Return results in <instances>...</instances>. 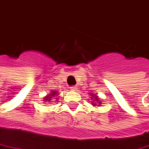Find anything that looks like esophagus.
<instances>
[{"label":"esophagus","instance_id":"obj_1","mask_svg":"<svg viewBox=\"0 0 149 149\" xmlns=\"http://www.w3.org/2000/svg\"><path fill=\"white\" fill-rule=\"evenodd\" d=\"M71 90H72V91H77V86L71 87Z\"/></svg>","mask_w":149,"mask_h":149}]
</instances>
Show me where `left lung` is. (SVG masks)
I'll use <instances>...</instances> for the list:
<instances>
[{"instance_id": "obj_1", "label": "left lung", "mask_w": 149, "mask_h": 149, "mask_svg": "<svg viewBox=\"0 0 149 149\" xmlns=\"http://www.w3.org/2000/svg\"><path fill=\"white\" fill-rule=\"evenodd\" d=\"M90 96H91V99H92L91 101L92 105L94 107H100L102 104V100L99 98V97L94 93H90Z\"/></svg>"}]
</instances>
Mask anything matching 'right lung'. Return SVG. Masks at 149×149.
I'll return each mask as SVG.
<instances>
[{
    "mask_svg": "<svg viewBox=\"0 0 149 149\" xmlns=\"http://www.w3.org/2000/svg\"><path fill=\"white\" fill-rule=\"evenodd\" d=\"M59 97V93L56 90H52L51 91V93L49 94H47L44 97H43V102L46 103H49L52 102H56L58 100Z\"/></svg>",
    "mask_w": 149,
    "mask_h": 149,
    "instance_id": "1",
    "label": "right lung"
}]
</instances>
